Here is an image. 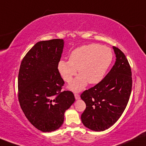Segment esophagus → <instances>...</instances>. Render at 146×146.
Returning <instances> with one entry per match:
<instances>
[{"instance_id": "esophagus-1", "label": "esophagus", "mask_w": 146, "mask_h": 146, "mask_svg": "<svg viewBox=\"0 0 146 146\" xmlns=\"http://www.w3.org/2000/svg\"><path fill=\"white\" fill-rule=\"evenodd\" d=\"M74 96H75V98L76 100H79L80 98V96L78 93H74Z\"/></svg>"}]
</instances>
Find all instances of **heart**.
<instances>
[{
  "mask_svg": "<svg viewBox=\"0 0 146 146\" xmlns=\"http://www.w3.org/2000/svg\"><path fill=\"white\" fill-rule=\"evenodd\" d=\"M113 60L111 50L106 46L98 44L82 46L72 51L69 60H60L58 70L63 80L70 82L77 74H80L69 85L74 91H80L85 88L88 82L96 84L101 82Z\"/></svg>",
  "mask_w": 146,
  "mask_h": 146,
  "instance_id": "1",
  "label": "heart"
}]
</instances>
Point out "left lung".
I'll use <instances>...</instances> for the list:
<instances>
[{
    "instance_id": "8db88e82",
    "label": "left lung",
    "mask_w": 146,
    "mask_h": 146,
    "mask_svg": "<svg viewBox=\"0 0 146 146\" xmlns=\"http://www.w3.org/2000/svg\"><path fill=\"white\" fill-rule=\"evenodd\" d=\"M113 49L116 60L111 70L101 82L80 96L86 104L81 119L85 126L94 131H105L117 121L131 93V66L124 53L116 47Z\"/></svg>"
}]
</instances>
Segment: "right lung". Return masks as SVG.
<instances>
[{"label":"right lung","instance_id":"1","mask_svg":"<svg viewBox=\"0 0 146 146\" xmlns=\"http://www.w3.org/2000/svg\"><path fill=\"white\" fill-rule=\"evenodd\" d=\"M64 48L62 39L37 42L22 60L18 74V98L25 115L44 133L59 129L64 112L75 101L58 70Z\"/></svg>","mask_w":146,"mask_h":146}]
</instances>
